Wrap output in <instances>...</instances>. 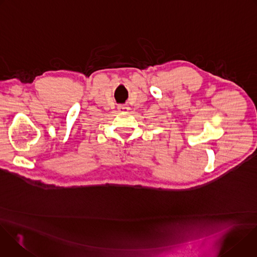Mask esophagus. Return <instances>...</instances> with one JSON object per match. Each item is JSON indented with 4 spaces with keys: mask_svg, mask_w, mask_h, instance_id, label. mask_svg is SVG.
<instances>
[{
    "mask_svg": "<svg viewBox=\"0 0 257 257\" xmlns=\"http://www.w3.org/2000/svg\"><path fill=\"white\" fill-rule=\"evenodd\" d=\"M130 109V107L127 104H120L118 105V111L121 113H126Z\"/></svg>",
    "mask_w": 257,
    "mask_h": 257,
    "instance_id": "1",
    "label": "esophagus"
}]
</instances>
